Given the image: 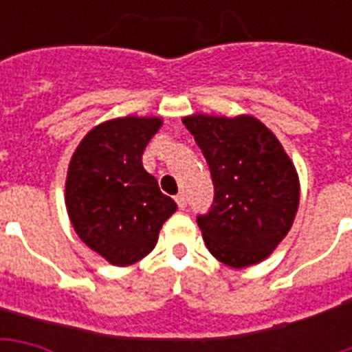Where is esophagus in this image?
Returning <instances> with one entry per match:
<instances>
[{
	"instance_id": "esophagus-1",
	"label": "esophagus",
	"mask_w": 352,
	"mask_h": 352,
	"mask_svg": "<svg viewBox=\"0 0 352 352\" xmlns=\"http://www.w3.org/2000/svg\"><path fill=\"white\" fill-rule=\"evenodd\" d=\"M175 201H177V206H179V209H184V207H186V196H184L183 192H181V194H177Z\"/></svg>"
}]
</instances>
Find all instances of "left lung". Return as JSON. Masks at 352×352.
Segmentation results:
<instances>
[{
	"label": "left lung",
	"mask_w": 352,
	"mask_h": 352,
	"mask_svg": "<svg viewBox=\"0 0 352 352\" xmlns=\"http://www.w3.org/2000/svg\"><path fill=\"white\" fill-rule=\"evenodd\" d=\"M183 122L213 179V204L196 217L207 249L232 267L258 264L294 222L300 201L294 164L252 116L192 115Z\"/></svg>",
	"instance_id": "1"
}]
</instances>
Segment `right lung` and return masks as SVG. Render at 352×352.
Returning <instances> with one entry per match:
<instances>
[{
	"label": "right lung",
	"instance_id": "obj_1",
	"mask_svg": "<svg viewBox=\"0 0 352 352\" xmlns=\"http://www.w3.org/2000/svg\"><path fill=\"white\" fill-rule=\"evenodd\" d=\"M160 118L124 116L88 131L73 154L65 181V206L75 232L113 265L146 256L164 222L177 211L158 181L143 168L146 143Z\"/></svg>",
	"mask_w": 352,
	"mask_h": 352
}]
</instances>
